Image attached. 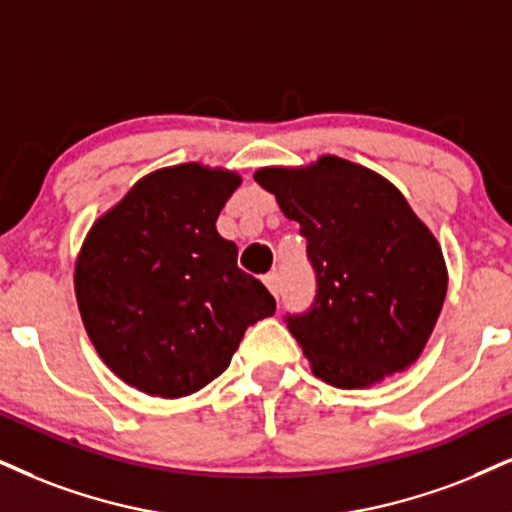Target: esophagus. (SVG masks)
Listing matches in <instances>:
<instances>
[{
  "mask_svg": "<svg viewBox=\"0 0 512 512\" xmlns=\"http://www.w3.org/2000/svg\"><path fill=\"white\" fill-rule=\"evenodd\" d=\"M264 286L269 288V293L278 297V293H281V278H278L276 271H271V274L264 276Z\"/></svg>",
  "mask_w": 512,
  "mask_h": 512,
  "instance_id": "obj_1",
  "label": "esophagus"
}]
</instances>
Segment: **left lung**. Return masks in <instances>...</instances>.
Masks as SVG:
<instances>
[{
    "label": "left lung",
    "instance_id": "8db88e82",
    "mask_svg": "<svg viewBox=\"0 0 512 512\" xmlns=\"http://www.w3.org/2000/svg\"><path fill=\"white\" fill-rule=\"evenodd\" d=\"M255 181L307 238L316 297L286 321L316 378L352 390L409 368L442 312L449 274L397 186L338 155L260 167Z\"/></svg>",
    "mask_w": 512,
    "mask_h": 512
}]
</instances>
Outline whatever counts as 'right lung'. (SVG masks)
<instances>
[{
  "instance_id": "add662e5",
  "label": "right lung",
  "mask_w": 512,
  "mask_h": 512,
  "mask_svg": "<svg viewBox=\"0 0 512 512\" xmlns=\"http://www.w3.org/2000/svg\"><path fill=\"white\" fill-rule=\"evenodd\" d=\"M241 174L184 163L139 179L96 219L75 262L89 340L111 371L151 397L198 392L226 371L245 328L276 312L217 234Z\"/></svg>"
}]
</instances>
